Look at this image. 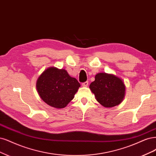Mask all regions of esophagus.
<instances>
[{"mask_svg": "<svg viewBox=\"0 0 156 156\" xmlns=\"http://www.w3.org/2000/svg\"><path fill=\"white\" fill-rule=\"evenodd\" d=\"M88 81H86V82H84L82 83V86L84 87H88Z\"/></svg>", "mask_w": 156, "mask_h": 156, "instance_id": "1", "label": "esophagus"}]
</instances>
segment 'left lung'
<instances>
[{
	"mask_svg": "<svg viewBox=\"0 0 156 156\" xmlns=\"http://www.w3.org/2000/svg\"><path fill=\"white\" fill-rule=\"evenodd\" d=\"M97 101L106 108L119 105L125 96V87L121 79L106 73H98L90 85Z\"/></svg>",
	"mask_w": 156,
	"mask_h": 156,
	"instance_id": "left-lung-1",
	"label": "left lung"
}]
</instances>
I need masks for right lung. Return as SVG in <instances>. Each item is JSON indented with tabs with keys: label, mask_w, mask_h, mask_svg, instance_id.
<instances>
[{
	"label": "right lung",
	"mask_w": 156,
	"mask_h": 156,
	"mask_svg": "<svg viewBox=\"0 0 156 156\" xmlns=\"http://www.w3.org/2000/svg\"><path fill=\"white\" fill-rule=\"evenodd\" d=\"M76 78L64 69L51 67L42 73L37 82L38 93L46 104L56 108H64L80 87Z\"/></svg>",
	"instance_id": "right-lung-1"
}]
</instances>
